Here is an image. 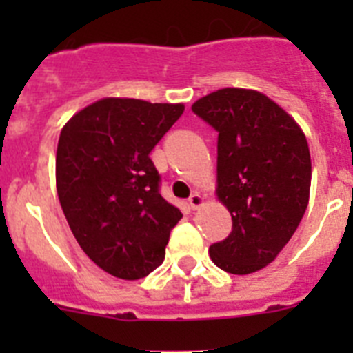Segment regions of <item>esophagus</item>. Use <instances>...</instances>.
<instances>
[{"mask_svg": "<svg viewBox=\"0 0 353 353\" xmlns=\"http://www.w3.org/2000/svg\"><path fill=\"white\" fill-rule=\"evenodd\" d=\"M203 201H205V198L199 194V192H192V194L189 196V205H191L192 210H196V208L201 207V205H203Z\"/></svg>", "mask_w": 353, "mask_h": 353, "instance_id": "obj_1", "label": "esophagus"}]
</instances>
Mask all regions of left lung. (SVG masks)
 Masks as SVG:
<instances>
[{
    "label": "left lung",
    "mask_w": 353,
    "mask_h": 353,
    "mask_svg": "<svg viewBox=\"0 0 353 353\" xmlns=\"http://www.w3.org/2000/svg\"><path fill=\"white\" fill-rule=\"evenodd\" d=\"M217 136V196L232 233L210 245L230 274L274 261L301 224L311 187L310 146L292 117L254 90L223 88L192 104Z\"/></svg>",
    "instance_id": "1"
}]
</instances>
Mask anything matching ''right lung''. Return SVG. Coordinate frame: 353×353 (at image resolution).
Wrapping results in <instances>:
<instances>
[{
	"label": "right lung",
	"instance_id": "add662e5",
	"mask_svg": "<svg viewBox=\"0 0 353 353\" xmlns=\"http://www.w3.org/2000/svg\"><path fill=\"white\" fill-rule=\"evenodd\" d=\"M182 104L102 99L61 129L56 189L90 260L121 279H141L164 260L182 212L161 196L150 154L182 117Z\"/></svg>",
	"mask_w": 353,
	"mask_h": 353
}]
</instances>
